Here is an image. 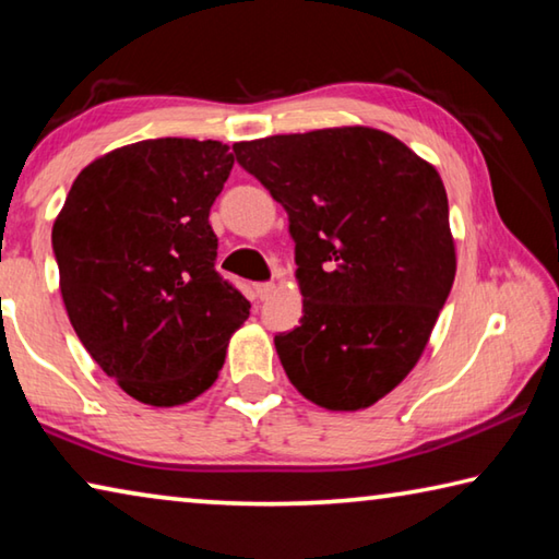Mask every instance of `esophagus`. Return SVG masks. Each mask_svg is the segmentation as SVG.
I'll return each mask as SVG.
<instances>
[{
  "mask_svg": "<svg viewBox=\"0 0 559 559\" xmlns=\"http://www.w3.org/2000/svg\"><path fill=\"white\" fill-rule=\"evenodd\" d=\"M273 288H276V286H273L271 281H266V283H257V286H253V290H257V296H259L261 300H263V298H269L271 293H273Z\"/></svg>",
  "mask_w": 559,
  "mask_h": 559,
  "instance_id": "obj_1",
  "label": "esophagus"
}]
</instances>
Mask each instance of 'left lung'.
<instances>
[{
  "label": "left lung",
  "mask_w": 559,
  "mask_h": 559,
  "mask_svg": "<svg viewBox=\"0 0 559 559\" xmlns=\"http://www.w3.org/2000/svg\"><path fill=\"white\" fill-rule=\"evenodd\" d=\"M234 155L296 241L302 318L273 340L283 370L325 409H365L409 374L456 276L439 173L372 128L273 135Z\"/></svg>",
  "instance_id": "8db88e82"
}]
</instances>
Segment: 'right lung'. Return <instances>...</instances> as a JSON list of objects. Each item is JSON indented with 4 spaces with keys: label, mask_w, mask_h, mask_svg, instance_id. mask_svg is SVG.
<instances>
[{
    "label": "right lung",
    "mask_w": 559,
    "mask_h": 559,
    "mask_svg": "<svg viewBox=\"0 0 559 559\" xmlns=\"http://www.w3.org/2000/svg\"><path fill=\"white\" fill-rule=\"evenodd\" d=\"M229 145L159 138L75 177L53 224L61 296L96 365L138 402L185 404L214 384L251 302L216 263L212 204Z\"/></svg>",
    "instance_id": "1"
}]
</instances>
